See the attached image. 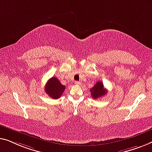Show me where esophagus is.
I'll list each match as a JSON object with an SVG mask.
<instances>
[{"instance_id":"1","label":"esophagus","mask_w":152,"mask_h":152,"mask_svg":"<svg viewBox=\"0 0 152 152\" xmlns=\"http://www.w3.org/2000/svg\"><path fill=\"white\" fill-rule=\"evenodd\" d=\"M75 84L77 85H80L81 83L80 82V81H75Z\"/></svg>"}]
</instances>
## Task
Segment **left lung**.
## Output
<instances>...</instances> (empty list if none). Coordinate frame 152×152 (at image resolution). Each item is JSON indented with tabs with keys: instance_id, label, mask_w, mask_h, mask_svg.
Masks as SVG:
<instances>
[{
	"instance_id": "8db88e82",
	"label": "left lung",
	"mask_w": 152,
	"mask_h": 152,
	"mask_svg": "<svg viewBox=\"0 0 152 152\" xmlns=\"http://www.w3.org/2000/svg\"><path fill=\"white\" fill-rule=\"evenodd\" d=\"M91 96L94 99H98L100 97L104 96L107 94V90L104 88L103 83L98 81L90 90Z\"/></svg>"
}]
</instances>
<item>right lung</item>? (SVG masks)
Listing matches in <instances>:
<instances>
[{
	"instance_id": "1",
	"label": "right lung",
	"mask_w": 152,
	"mask_h": 152,
	"mask_svg": "<svg viewBox=\"0 0 152 152\" xmlns=\"http://www.w3.org/2000/svg\"><path fill=\"white\" fill-rule=\"evenodd\" d=\"M65 89V86L61 84V83L56 77H52L46 83L45 87V91L49 96L53 99H58L61 96L63 91Z\"/></svg>"
}]
</instances>
